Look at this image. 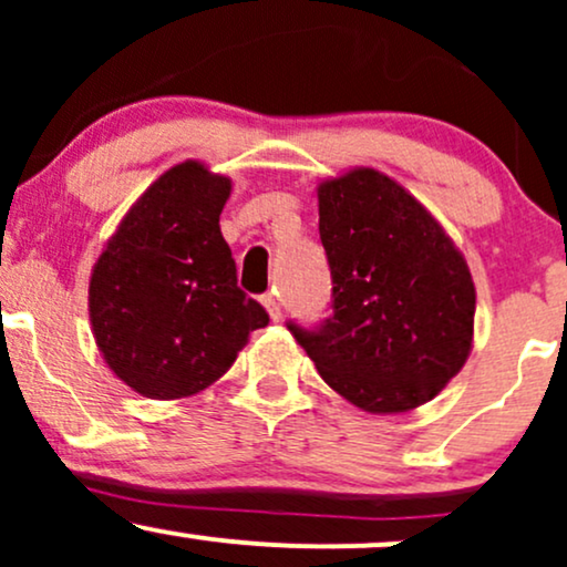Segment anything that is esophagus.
I'll list each match as a JSON object with an SVG mask.
<instances>
[{
	"label": "esophagus",
	"mask_w": 567,
	"mask_h": 567,
	"mask_svg": "<svg viewBox=\"0 0 567 567\" xmlns=\"http://www.w3.org/2000/svg\"><path fill=\"white\" fill-rule=\"evenodd\" d=\"M261 303L266 306V311H269V317L275 322L282 320V309H279V301L275 298V292H266V296H261Z\"/></svg>",
	"instance_id": "34e87169"
}]
</instances>
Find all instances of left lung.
<instances>
[{
  "label": "left lung",
  "instance_id": "1",
  "mask_svg": "<svg viewBox=\"0 0 567 567\" xmlns=\"http://www.w3.org/2000/svg\"><path fill=\"white\" fill-rule=\"evenodd\" d=\"M330 315L288 322L338 394L402 413L442 392L472 349L474 282L442 226L379 171L320 186Z\"/></svg>",
  "mask_w": 567,
  "mask_h": 567
}]
</instances>
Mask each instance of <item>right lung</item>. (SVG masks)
<instances>
[{"label": "right lung", "instance_id": "add662e5", "mask_svg": "<svg viewBox=\"0 0 567 567\" xmlns=\"http://www.w3.org/2000/svg\"><path fill=\"white\" fill-rule=\"evenodd\" d=\"M231 184L199 162L135 202L90 277V322L109 368L152 400L218 381L269 315L237 285L218 218Z\"/></svg>", "mask_w": 567, "mask_h": 567}]
</instances>
